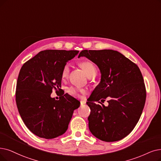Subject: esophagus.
<instances>
[{
    "instance_id": "1",
    "label": "esophagus",
    "mask_w": 161,
    "mask_h": 161,
    "mask_svg": "<svg viewBox=\"0 0 161 161\" xmlns=\"http://www.w3.org/2000/svg\"><path fill=\"white\" fill-rule=\"evenodd\" d=\"M80 105H81V106H82V105H84V104H86V101L84 100H81L80 101Z\"/></svg>"
}]
</instances>
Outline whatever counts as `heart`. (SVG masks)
Wrapping results in <instances>:
<instances>
[{
    "label": "heart",
    "instance_id": "b5f03b06",
    "mask_svg": "<svg viewBox=\"0 0 161 161\" xmlns=\"http://www.w3.org/2000/svg\"><path fill=\"white\" fill-rule=\"evenodd\" d=\"M80 67L84 70V71L88 77H91L95 76L96 74V69L94 64L91 61H84L80 64ZM70 70V65L69 64H66L63 66L62 70L61 76L63 79H66L69 75ZM68 92L73 96H79L80 94H85V91L83 89H80L74 86H71L68 88Z\"/></svg>",
    "mask_w": 161,
    "mask_h": 161
}]
</instances>
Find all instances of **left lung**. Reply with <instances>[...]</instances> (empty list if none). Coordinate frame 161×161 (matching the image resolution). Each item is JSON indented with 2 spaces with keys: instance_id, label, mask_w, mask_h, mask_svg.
Segmentation results:
<instances>
[{
  "instance_id": "1",
  "label": "left lung",
  "mask_w": 161,
  "mask_h": 161,
  "mask_svg": "<svg viewBox=\"0 0 161 161\" xmlns=\"http://www.w3.org/2000/svg\"><path fill=\"white\" fill-rule=\"evenodd\" d=\"M80 57L94 63L101 73L100 82L86 102L91 111L90 131L106 142L124 139L136 127L145 106L146 89L139 68L112 49L83 50ZM107 97L108 106L105 107L99 100Z\"/></svg>"
}]
</instances>
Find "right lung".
<instances>
[{"label":"right lung","instance_id":"1","mask_svg":"<svg viewBox=\"0 0 161 161\" xmlns=\"http://www.w3.org/2000/svg\"><path fill=\"white\" fill-rule=\"evenodd\" d=\"M76 50L42 51L25 62L19 73L16 91L18 110L25 125L36 136L47 139L61 136L68 129L80 102L68 94L59 100L51 97L61 91V70L79 53Z\"/></svg>","mask_w":161,"mask_h":161}]
</instances>
